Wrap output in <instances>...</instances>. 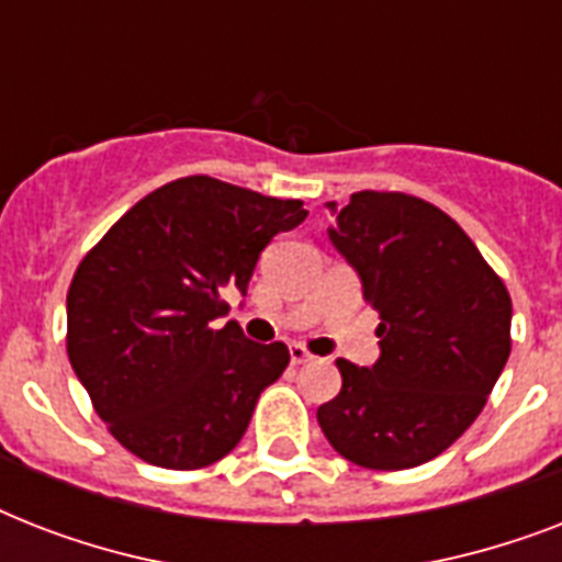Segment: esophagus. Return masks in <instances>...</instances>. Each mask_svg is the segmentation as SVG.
Wrapping results in <instances>:
<instances>
[{
    "label": "esophagus",
    "instance_id": "34e87169",
    "mask_svg": "<svg viewBox=\"0 0 562 562\" xmlns=\"http://www.w3.org/2000/svg\"><path fill=\"white\" fill-rule=\"evenodd\" d=\"M291 364H308V361H315V356L306 350V347H300V344H291Z\"/></svg>",
    "mask_w": 562,
    "mask_h": 562
}]
</instances>
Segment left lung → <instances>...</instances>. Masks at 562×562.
Returning <instances> with one entry per match:
<instances>
[{"label":"left lung","mask_w":562,"mask_h":562,"mask_svg":"<svg viewBox=\"0 0 562 562\" xmlns=\"http://www.w3.org/2000/svg\"><path fill=\"white\" fill-rule=\"evenodd\" d=\"M329 241L379 312V361L338 359L341 393L317 408L326 440L368 470H411L449 449L510 356V294L435 203L356 192L326 203Z\"/></svg>","instance_id":"1"}]
</instances>
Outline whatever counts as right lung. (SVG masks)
<instances>
[{
  "instance_id": "add662e5",
  "label": "right lung",
  "mask_w": 562,
  "mask_h": 562,
  "mask_svg": "<svg viewBox=\"0 0 562 562\" xmlns=\"http://www.w3.org/2000/svg\"><path fill=\"white\" fill-rule=\"evenodd\" d=\"M303 201L194 175L154 189L83 256L66 294V352L92 408L127 452L201 470L233 452L289 347L254 344L221 289L241 294Z\"/></svg>"
}]
</instances>
